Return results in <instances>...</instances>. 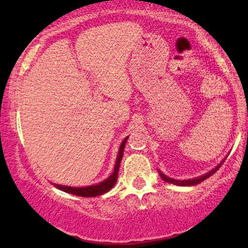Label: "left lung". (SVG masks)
I'll return each instance as SVG.
<instances>
[{
    "mask_svg": "<svg viewBox=\"0 0 248 248\" xmlns=\"http://www.w3.org/2000/svg\"><path fill=\"white\" fill-rule=\"evenodd\" d=\"M226 158H227V155H226ZM226 158H223V160L220 161V164L217 165L216 167L211 169L209 172H206V174L202 175V176H199V177L191 178V179H175V178L168 177V176H166L165 174H162L160 170H158V172H159V175H160V177L164 179L166 183H169V184H174V185H178V186H192V185H196V184H199V183L205 181L206 178H209L210 176L215 174V172L218 170L220 167H221V165L223 164V162H225Z\"/></svg>",
    "mask_w": 248,
    "mask_h": 248,
    "instance_id": "8db88e82",
    "label": "left lung"
}]
</instances>
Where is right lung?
Returning <instances> with one entry per match:
<instances>
[{"label": "right lung", "instance_id": "1", "mask_svg": "<svg viewBox=\"0 0 248 248\" xmlns=\"http://www.w3.org/2000/svg\"><path fill=\"white\" fill-rule=\"evenodd\" d=\"M126 137L122 142L120 145V150H118V155L116 158V162H115L114 166V171L111 172L110 176L108 178L105 179V181L98 183V184L90 185V186H83V187H73V186H67V185H60V184H52L55 186L56 188L61 189V191L70 193V194L77 195V196H83V198H93V196H98L103 195L104 193H107L109 189L113 188V186L116 184L117 182V176H118V170H120V165L121 160L123 158V151L125 148V143L127 141Z\"/></svg>", "mask_w": 248, "mask_h": 248}]
</instances>
